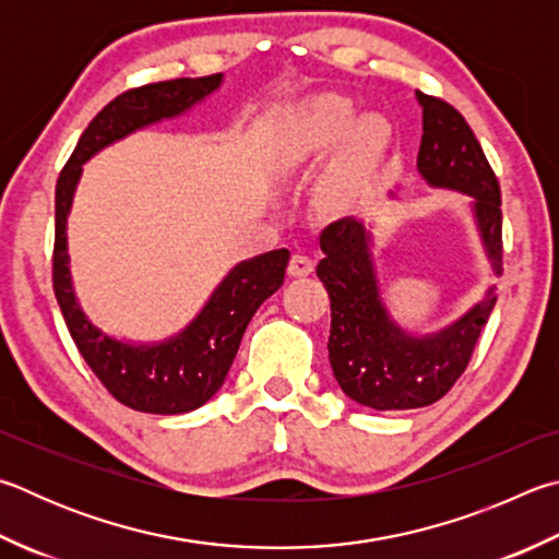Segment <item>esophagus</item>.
I'll list each match as a JSON object with an SVG mask.
<instances>
[{"label":"esophagus","mask_w":559,"mask_h":559,"mask_svg":"<svg viewBox=\"0 0 559 559\" xmlns=\"http://www.w3.org/2000/svg\"><path fill=\"white\" fill-rule=\"evenodd\" d=\"M312 269H314V261L310 257H306V253H293L290 257V263H288L290 276H296V278L310 276Z\"/></svg>","instance_id":"34e87169"}]
</instances>
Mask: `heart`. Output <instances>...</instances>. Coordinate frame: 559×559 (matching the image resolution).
Here are the masks:
<instances>
[{
  "label": "heart",
  "instance_id": "b5f03b06",
  "mask_svg": "<svg viewBox=\"0 0 559 559\" xmlns=\"http://www.w3.org/2000/svg\"><path fill=\"white\" fill-rule=\"evenodd\" d=\"M352 111L334 97H320L302 109L283 139L278 164L283 170H296L320 156L352 129ZM342 180V178H340Z\"/></svg>",
  "mask_w": 559,
  "mask_h": 559
}]
</instances>
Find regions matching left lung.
Returning <instances> with one entry per match:
<instances>
[{
  "label": "left lung",
  "instance_id": "8db88e82",
  "mask_svg": "<svg viewBox=\"0 0 559 559\" xmlns=\"http://www.w3.org/2000/svg\"><path fill=\"white\" fill-rule=\"evenodd\" d=\"M423 107L418 174L430 188L472 198L474 225L493 276H501V188L474 131L444 99L415 93ZM393 195V192H391ZM318 278L330 293V364L342 391L373 411H411L440 401L462 377L496 306L493 286L448 328L413 334L381 300L371 231L342 217L322 229Z\"/></svg>",
  "mask_w": 559,
  "mask_h": 559
}]
</instances>
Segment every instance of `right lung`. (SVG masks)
Listing matches in <instances>:
<instances>
[{
  "mask_svg": "<svg viewBox=\"0 0 559 559\" xmlns=\"http://www.w3.org/2000/svg\"><path fill=\"white\" fill-rule=\"evenodd\" d=\"M225 75L178 78L119 95L90 121L56 186L53 290L78 352L119 403L141 413L180 415L205 405L225 383L253 312L283 286L288 249L237 263L202 310L164 342H124L105 334L80 306L70 276L68 215L83 166L134 131L186 115L219 90Z\"/></svg>",
  "mask_w": 559,
  "mask_h": 559,
  "instance_id": "obj_1",
  "label": "right lung"
}]
</instances>
